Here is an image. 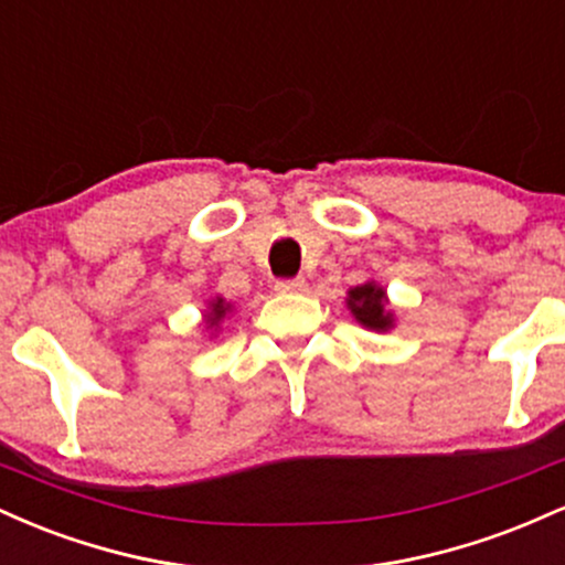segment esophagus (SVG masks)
Listing matches in <instances>:
<instances>
[{
	"label": "esophagus",
	"instance_id": "obj_1",
	"mask_svg": "<svg viewBox=\"0 0 565 565\" xmlns=\"http://www.w3.org/2000/svg\"><path fill=\"white\" fill-rule=\"evenodd\" d=\"M274 289L278 295H300V291L308 289V284H305V278H281V281H276Z\"/></svg>",
	"mask_w": 565,
	"mask_h": 565
}]
</instances>
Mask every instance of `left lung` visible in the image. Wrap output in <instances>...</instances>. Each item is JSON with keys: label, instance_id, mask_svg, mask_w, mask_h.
<instances>
[{"label": "left lung", "instance_id": "left-lung-1", "mask_svg": "<svg viewBox=\"0 0 565 565\" xmlns=\"http://www.w3.org/2000/svg\"><path fill=\"white\" fill-rule=\"evenodd\" d=\"M345 305L355 321L361 327L369 329V332L385 334L395 329V310L391 308V300H387V291L382 284L369 278V281L359 284V287L348 289Z\"/></svg>", "mask_w": 565, "mask_h": 565}]
</instances>
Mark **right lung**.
Here are the masks:
<instances>
[{"label": "right lung", "mask_w": 565, "mask_h": 565, "mask_svg": "<svg viewBox=\"0 0 565 565\" xmlns=\"http://www.w3.org/2000/svg\"><path fill=\"white\" fill-rule=\"evenodd\" d=\"M233 313V302L225 300V297H210L204 305V310H201V323H204L206 332L217 334L220 323H223L228 316Z\"/></svg>", "instance_id": "right-lung-1"}]
</instances>
